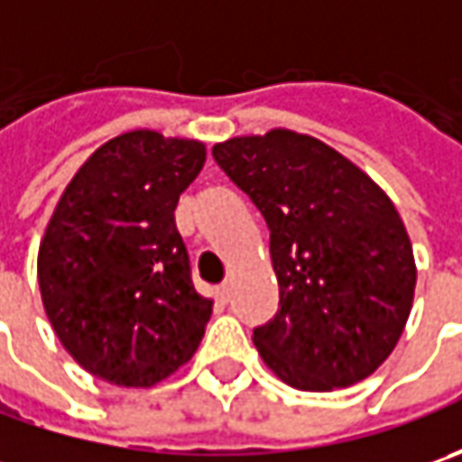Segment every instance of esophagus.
<instances>
[{
    "label": "esophagus",
    "instance_id": "esophagus-1",
    "mask_svg": "<svg viewBox=\"0 0 462 462\" xmlns=\"http://www.w3.org/2000/svg\"><path fill=\"white\" fill-rule=\"evenodd\" d=\"M216 295H218V300H221V303H228V300H231V285H228V282L218 285Z\"/></svg>",
    "mask_w": 462,
    "mask_h": 462
}]
</instances>
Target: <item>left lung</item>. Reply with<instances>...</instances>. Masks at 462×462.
<instances>
[{
  "label": "left lung",
  "mask_w": 462,
  "mask_h": 462,
  "mask_svg": "<svg viewBox=\"0 0 462 462\" xmlns=\"http://www.w3.org/2000/svg\"><path fill=\"white\" fill-rule=\"evenodd\" d=\"M213 156L270 228L280 309L252 337L264 365L298 391L373 375L399 345L417 288L396 205L345 153L288 128L228 138Z\"/></svg>",
  "instance_id": "obj_1"
}]
</instances>
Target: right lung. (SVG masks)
<instances>
[{"label":"right lung","mask_w":462,"mask_h":462,"mask_svg":"<svg viewBox=\"0 0 462 462\" xmlns=\"http://www.w3.org/2000/svg\"><path fill=\"white\" fill-rule=\"evenodd\" d=\"M205 143L138 128L71 177L38 249V285L63 349L95 378L152 388L200 346L213 300L195 291L174 208Z\"/></svg>","instance_id":"1"}]
</instances>
